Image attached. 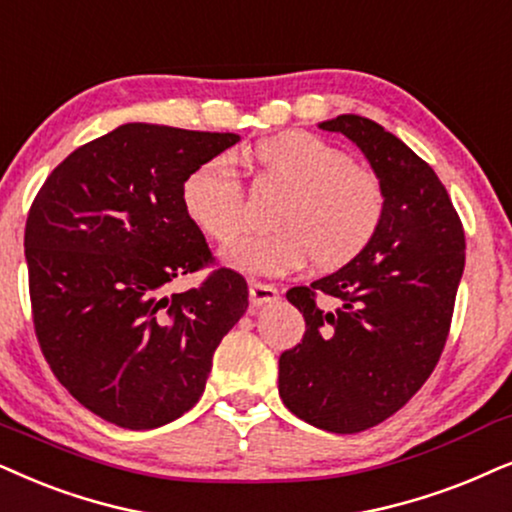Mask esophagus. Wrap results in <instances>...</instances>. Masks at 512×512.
Wrapping results in <instances>:
<instances>
[{"mask_svg":"<svg viewBox=\"0 0 512 512\" xmlns=\"http://www.w3.org/2000/svg\"><path fill=\"white\" fill-rule=\"evenodd\" d=\"M249 298L254 305H265L280 298V291H277L272 284L263 282H249Z\"/></svg>","mask_w":512,"mask_h":512,"instance_id":"1","label":"esophagus"}]
</instances>
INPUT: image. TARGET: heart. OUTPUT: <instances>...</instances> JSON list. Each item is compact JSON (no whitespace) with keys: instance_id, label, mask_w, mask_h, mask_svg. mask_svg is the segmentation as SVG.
Returning a JSON list of instances; mask_svg holds the SVG:
<instances>
[{"instance_id":"obj_1","label":"heart","mask_w":512,"mask_h":512,"mask_svg":"<svg viewBox=\"0 0 512 512\" xmlns=\"http://www.w3.org/2000/svg\"><path fill=\"white\" fill-rule=\"evenodd\" d=\"M258 181L284 188L272 209L275 230L244 237L225 251L230 268L258 277L289 275L315 258L320 270H338L360 258L386 218L381 178L345 150L308 134L282 131L251 145ZM188 221L216 244L237 240L244 228L240 178L223 157L204 159L181 183Z\"/></svg>"}]
</instances>
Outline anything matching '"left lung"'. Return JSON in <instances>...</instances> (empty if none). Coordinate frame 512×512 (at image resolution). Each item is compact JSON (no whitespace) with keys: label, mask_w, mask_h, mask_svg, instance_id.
Wrapping results in <instances>:
<instances>
[{"label":"left lung","mask_w":512,"mask_h":512,"mask_svg":"<svg viewBox=\"0 0 512 512\" xmlns=\"http://www.w3.org/2000/svg\"><path fill=\"white\" fill-rule=\"evenodd\" d=\"M320 129L364 152L386 190V218L360 258L287 291L305 334L280 357V397L310 426L350 435L393 416L433 374L466 265V235L435 171L381 124L338 115ZM317 295L335 305L317 306Z\"/></svg>","instance_id":"1"}]
</instances>
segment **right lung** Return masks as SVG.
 Masks as SVG:
<instances>
[{
  "label": "right lung",
  "mask_w": 512,
  "mask_h": 512,
  "mask_svg": "<svg viewBox=\"0 0 512 512\" xmlns=\"http://www.w3.org/2000/svg\"><path fill=\"white\" fill-rule=\"evenodd\" d=\"M237 134L131 122L51 171L25 223L32 320L58 381L96 416L129 430L176 421L207 386L214 350L247 313L240 272L218 268L181 207L185 174Z\"/></svg>",
  "instance_id": "1"
}]
</instances>
